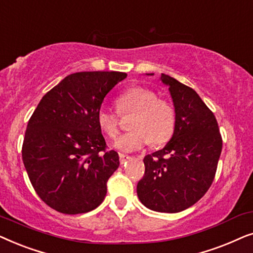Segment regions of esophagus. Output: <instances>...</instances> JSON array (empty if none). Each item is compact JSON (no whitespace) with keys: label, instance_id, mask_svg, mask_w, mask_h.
<instances>
[{"label":"esophagus","instance_id":"1","mask_svg":"<svg viewBox=\"0 0 253 253\" xmlns=\"http://www.w3.org/2000/svg\"><path fill=\"white\" fill-rule=\"evenodd\" d=\"M129 159H130L129 155L123 154V153H120V162H121V165H123L124 162H126V160H129Z\"/></svg>","mask_w":253,"mask_h":253}]
</instances>
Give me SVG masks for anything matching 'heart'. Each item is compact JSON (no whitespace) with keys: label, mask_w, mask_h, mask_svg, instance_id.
<instances>
[{"label":"heart","mask_w":253,"mask_h":253,"mask_svg":"<svg viewBox=\"0 0 253 253\" xmlns=\"http://www.w3.org/2000/svg\"><path fill=\"white\" fill-rule=\"evenodd\" d=\"M121 115L132 114L129 126L132 129L122 134L114 143V147L122 152H133L144 147L148 141L161 145L170 139L175 130L176 114L170 103L158 99L152 89L131 87L116 100ZM100 130L109 138H115L120 130L119 116L106 108H100L96 114Z\"/></svg>","instance_id":"1"}]
</instances>
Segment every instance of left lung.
Segmentation results:
<instances>
[{
    "label": "left lung",
    "instance_id": "left-lung-1",
    "mask_svg": "<svg viewBox=\"0 0 253 253\" xmlns=\"http://www.w3.org/2000/svg\"><path fill=\"white\" fill-rule=\"evenodd\" d=\"M160 79L174 103L175 130L162 150L144 158L145 174L137 184V195L147 209L177 213L196 204L210 189L222 139L215 116L195 89L168 75L161 74Z\"/></svg>",
    "mask_w": 253,
    "mask_h": 253
}]
</instances>
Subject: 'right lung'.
<instances>
[{
	"mask_svg": "<svg viewBox=\"0 0 253 253\" xmlns=\"http://www.w3.org/2000/svg\"><path fill=\"white\" fill-rule=\"evenodd\" d=\"M126 76L117 71L69 75L42 96L31 116L23 162L38 196L57 212L86 213L105 199L107 181L120 158L106 151L96 114L107 93Z\"/></svg>",
	"mask_w": 253,
	"mask_h": 253,
	"instance_id": "right-lung-1",
	"label": "right lung"
}]
</instances>
